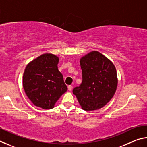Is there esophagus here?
I'll use <instances>...</instances> for the list:
<instances>
[{
	"label": "esophagus",
	"instance_id": "obj_1",
	"mask_svg": "<svg viewBox=\"0 0 147 147\" xmlns=\"http://www.w3.org/2000/svg\"><path fill=\"white\" fill-rule=\"evenodd\" d=\"M72 89H73V86H72L71 85H69V86H68V90L69 91H71L72 90Z\"/></svg>",
	"mask_w": 147,
	"mask_h": 147
}]
</instances>
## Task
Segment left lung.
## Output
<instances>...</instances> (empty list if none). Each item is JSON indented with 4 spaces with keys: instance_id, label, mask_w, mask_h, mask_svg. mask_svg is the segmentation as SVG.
Listing matches in <instances>:
<instances>
[{
    "instance_id": "left-lung-1",
    "label": "left lung",
    "mask_w": 147,
    "mask_h": 147,
    "mask_svg": "<svg viewBox=\"0 0 147 147\" xmlns=\"http://www.w3.org/2000/svg\"><path fill=\"white\" fill-rule=\"evenodd\" d=\"M82 82L74 88L82 108L93 111L102 108L115 94L118 79L115 67L108 58L98 51H92L81 58Z\"/></svg>"
}]
</instances>
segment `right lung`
<instances>
[{
	"label": "right lung",
	"instance_id": "1",
	"mask_svg": "<svg viewBox=\"0 0 147 147\" xmlns=\"http://www.w3.org/2000/svg\"><path fill=\"white\" fill-rule=\"evenodd\" d=\"M59 58L45 53L30 62L24 70L23 86L24 92L35 106L52 109L67 90L62 74L58 69Z\"/></svg>",
	"mask_w": 147,
	"mask_h": 147
}]
</instances>
